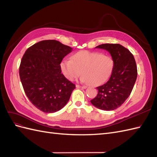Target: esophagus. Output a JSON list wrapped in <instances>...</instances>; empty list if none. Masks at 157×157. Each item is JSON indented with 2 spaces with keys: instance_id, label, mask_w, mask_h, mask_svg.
<instances>
[{
  "instance_id": "esophagus-1",
  "label": "esophagus",
  "mask_w": 157,
  "mask_h": 157,
  "mask_svg": "<svg viewBox=\"0 0 157 157\" xmlns=\"http://www.w3.org/2000/svg\"><path fill=\"white\" fill-rule=\"evenodd\" d=\"M76 87L78 88H83V89L86 88V86H80V85H78V84L76 85Z\"/></svg>"
}]
</instances>
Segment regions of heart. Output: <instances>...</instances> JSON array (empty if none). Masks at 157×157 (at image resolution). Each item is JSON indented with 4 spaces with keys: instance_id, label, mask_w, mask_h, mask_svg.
<instances>
[{
    "instance_id": "heart-1",
    "label": "heart",
    "mask_w": 157,
    "mask_h": 157,
    "mask_svg": "<svg viewBox=\"0 0 157 157\" xmlns=\"http://www.w3.org/2000/svg\"><path fill=\"white\" fill-rule=\"evenodd\" d=\"M111 56L97 52L80 51L70 59L61 61L60 67L64 77L73 80L80 75L82 82H88L94 86H99L109 78L114 69Z\"/></svg>"
}]
</instances>
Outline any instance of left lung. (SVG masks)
Masks as SVG:
<instances>
[{"mask_svg": "<svg viewBox=\"0 0 157 157\" xmlns=\"http://www.w3.org/2000/svg\"><path fill=\"white\" fill-rule=\"evenodd\" d=\"M96 48L108 51L115 64L110 78L96 88L98 94L90 102L101 110H115L126 100L134 88L137 75L136 61L131 52L119 44H103Z\"/></svg>", "mask_w": 157, "mask_h": 157, "instance_id": "1", "label": "left lung"}]
</instances>
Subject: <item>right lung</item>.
Here are the masks:
<instances>
[{"instance_id":"right-lung-1","label":"right lung","mask_w":157,"mask_h":157,"mask_svg":"<svg viewBox=\"0 0 157 157\" xmlns=\"http://www.w3.org/2000/svg\"><path fill=\"white\" fill-rule=\"evenodd\" d=\"M72 50L58 40H46L25 51L20 77L26 96L39 110L54 113L67 103L76 86L61 73L60 63Z\"/></svg>"}]
</instances>
